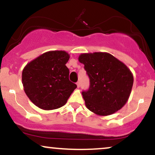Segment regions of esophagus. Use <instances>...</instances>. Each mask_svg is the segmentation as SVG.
<instances>
[{
    "mask_svg": "<svg viewBox=\"0 0 155 155\" xmlns=\"http://www.w3.org/2000/svg\"><path fill=\"white\" fill-rule=\"evenodd\" d=\"M76 84H77V86H78V87L79 88V87H80V82H78L77 83H76Z\"/></svg>",
    "mask_w": 155,
    "mask_h": 155,
    "instance_id": "34e87169",
    "label": "esophagus"
}]
</instances>
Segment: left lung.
Instances as JSON below:
<instances>
[{
	"label": "left lung",
	"mask_w": 155,
	"mask_h": 155,
	"mask_svg": "<svg viewBox=\"0 0 155 155\" xmlns=\"http://www.w3.org/2000/svg\"><path fill=\"white\" fill-rule=\"evenodd\" d=\"M78 60L90 78L89 90L82 93L86 107L100 116L121 109L129 99L134 82L127 66L105 52L82 53Z\"/></svg>",
	"instance_id": "left-lung-1"
}]
</instances>
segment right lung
<instances>
[{
	"label": "right lung",
	"mask_w": 155,
	"mask_h": 155,
	"mask_svg": "<svg viewBox=\"0 0 155 155\" xmlns=\"http://www.w3.org/2000/svg\"><path fill=\"white\" fill-rule=\"evenodd\" d=\"M70 55L65 51H51L31 60L24 67L22 83L31 101L42 110L65 105L77 85L69 80L65 64Z\"/></svg>",
	"instance_id": "add662e5"
}]
</instances>
